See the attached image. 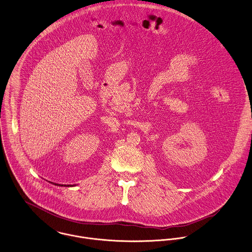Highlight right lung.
I'll return each mask as SVG.
<instances>
[{
	"mask_svg": "<svg viewBox=\"0 0 252 252\" xmlns=\"http://www.w3.org/2000/svg\"><path fill=\"white\" fill-rule=\"evenodd\" d=\"M52 183V182H51ZM53 185H56V186H61V187H73V186H76V184L75 185H63V184H56V183H52Z\"/></svg>",
	"mask_w": 252,
	"mask_h": 252,
	"instance_id": "right-lung-1",
	"label": "right lung"
}]
</instances>
